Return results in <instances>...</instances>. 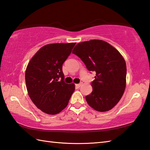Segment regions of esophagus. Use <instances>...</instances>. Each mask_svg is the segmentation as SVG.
Returning a JSON list of instances; mask_svg holds the SVG:
<instances>
[{
    "label": "esophagus",
    "mask_w": 150,
    "mask_h": 150,
    "mask_svg": "<svg viewBox=\"0 0 150 150\" xmlns=\"http://www.w3.org/2000/svg\"><path fill=\"white\" fill-rule=\"evenodd\" d=\"M83 84V83H79V84H75V86L77 87V88H79V87H81V86Z\"/></svg>",
    "instance_id": "1"
}]
</instances>
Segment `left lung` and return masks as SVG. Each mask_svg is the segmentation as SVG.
Masks as SVG:
<instances>
[{
  "instance_id": "1",
  "label": "left lung",
  "mask_w": 150,
  "mask_h": 150,
  "mask_svg": "<svg viewBox=\"0 0 150 150\" xmlns=\"http://www.w3.org/2000/svg\"><path fill=\"white\" fill-rule=\"evenodd\" d=\"M73 54L79 57L90 71L96 72L92 92L86 96L91 108L100 112L112 109L126 87V63L119 52L107 42L91 40L75 46Z\"/></svg>"
}]
</instances>
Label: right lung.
Wrapping results in <instances>:
<instances>
[{"label":"right lung","mask_w":150,"mask_h":150,"mask_svg":"<svg viewBox=\"0 0 150 150\" xmlns=\"http://www.w3.org/2000/svg\"><path fill=\"white\" fill-rule=\"evenodd\" d=\"M75 42L54 43L42 47L29 62L25 83L30 98L43 112L56 115L66 108L75 84L64 81L62 65Z\"/></svg>","instance_id":"right-lung-1"}]
</instances>
